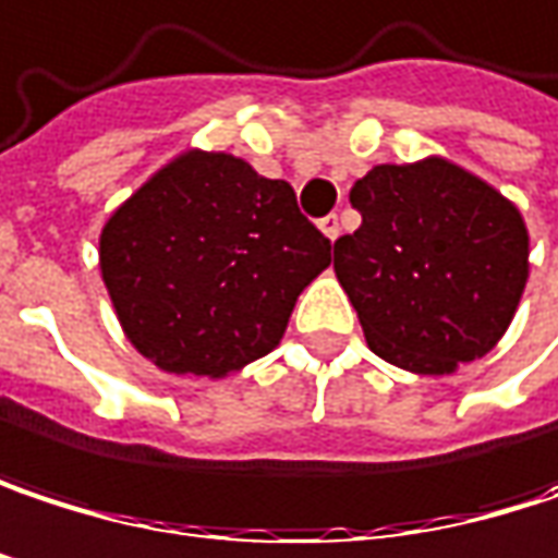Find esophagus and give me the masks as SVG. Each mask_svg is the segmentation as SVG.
I'll list each match as a JSON object with an SVG mask.
<instances>
[{
	"label": "esophagus",
	"mask_w": 558,
	"mask_h": 558,
	"mask_svg": "<svg viewBox=\"0 0 558 558\" xmlns=\"http://www.w3.org/2000/svg\"><path fill=\"white\" fill-rule=\"evenodd\" d=\"M319 229H323V232L329 235L331 242H335V239H338V232H341V227H338V214H329V217H323V220H319Z\"/></svg>",
	"instance_id": "obj_1"
}]
</instances>
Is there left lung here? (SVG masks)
Listing matches in <instances>:
<instances>
[{
    "mask_svg": "<svg viewBox=\"0 0 558 558\" xmlns=\"http://www.w3.org/2000/svg\"><path fill=\"white\" fill-rule=\"evenodd\" d=\"M351 207L361 227L335 239V275L374 354L428 377L488 354L527 283L518 207L437 156L374 166Z\"/></svg>",
    "mask_w": 558,
    "mask_h": 558,
    "instance_id": "left-lung-1",
    "label": "left lung"
}]
</instances>
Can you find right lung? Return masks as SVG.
Wrapping results in <instances>:
<instances>
[{"instance_id": "obj_1", "label": "right lung", "mask_w": 558, "mask_h": 558, "mask_svg": "<svg viewBox=\"0 0 558 558\" xmlns=\"http://www.w3.org/2000/svg\"><path fill=\"white\" fill-rule=\"evenodd\" d=\"M331 242L287 181L191 149L101 229V278L130 344L166 374L227 377L275 351Z\"/></svg>"}]
</instances>
